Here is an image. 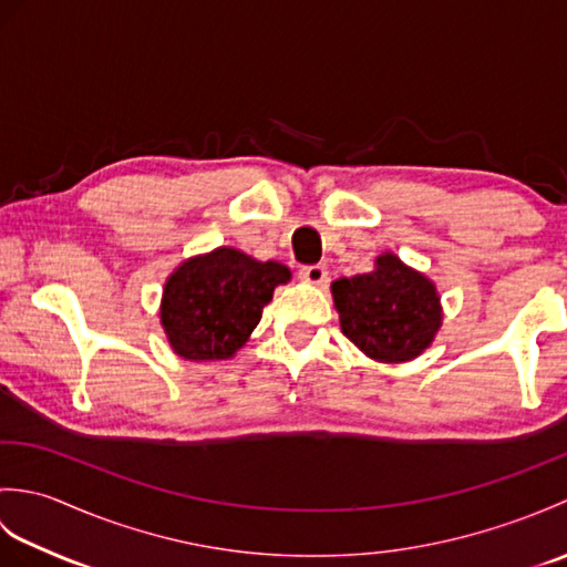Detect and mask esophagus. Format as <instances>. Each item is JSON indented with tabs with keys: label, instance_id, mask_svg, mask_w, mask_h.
<instances>
[{
	"label": "esophagus",
	"instance_id": "34e87169",
	"mask_svg": "<svg viewBox=\"0 0 567 567\" xmlns=\"http://www.w3.org/2000/svg\"><path fill=\"white\" fill-rule=\"evenodd\" d=\"M299 280H305L309 285H323L329 280V272L323 265H305V268L299 270Z\"/></svg>",
	"mask_w": 567,
	"mask_h": 567
}]
</instances>
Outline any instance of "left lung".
<instances>
[{
    "instance_id": "obj_1",
    "label": "left lung",
    "mask_w": 567,
    "mask_h": 567,
    "mask_svg": "<svg viewBox=\"0 0 567 567\" xmlns=\"http://www.w3.org/2000/svg\"><path fill=\"white\" fill-rule=\"evenodd\" d=\"M331 295L346 339L380 363L421 355L443 321L436 285L394 252H382L372 272L336 280Z\"/></svg>"
}]
</instances>
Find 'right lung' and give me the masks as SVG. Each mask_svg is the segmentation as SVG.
Wrapping results in <instances>:
<instances>
[{"instance_id":"1","label":"right lung","mask_w":567,"mask_h":567,"mask_svg":"<svg viewBox=\"0 0 567 567\" xmlns=\"http://www.w3.org/2000/svg\"><path fill=\"white\" fill-rule=\"evenodd\" d=\"M290 280L282 262H260L236 248L185 260L167 277L161 323L185 360H228L258 327L277 285Z\"/></svg>"}]
</instances>
